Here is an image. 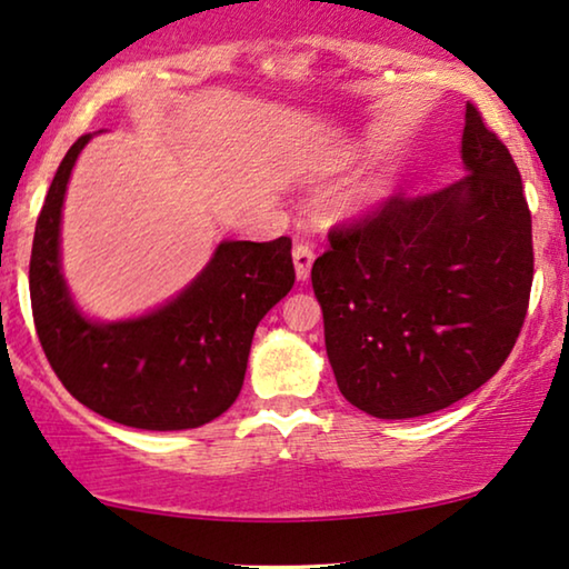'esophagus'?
<instances>
[{"instance_id": "obj_1", "label": "esophagus", "mask_w": 569, "mask_h": 569, "mask_svg": "<svg viewBox=\"0 0 569 569\" xmlns=\"http://www.w3.org/2000/svg\"><path fill=\"white\" fill-rule=\"evenodd\" d=\"M311 266H315V250L309 244L299 242L293 247V268H296V278L299 281H307L311 273Z\"/></svg>"}]
</instances>
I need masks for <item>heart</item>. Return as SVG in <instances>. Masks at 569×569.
I'll use <instances>...</instances> for the list:
<instances>
[{
	"instance_id": "obj_1",
	"label": "heart",
	"mask_w": 569,
	"mask_h": 569,
	"mask_svg": "<svg viewBox=\"0 0 569 569\" xmlns=\"http://www.w3.org/2000/svg\"><path fill=\"white\" fill-rule=\"evenodd\" d=\"M387 196L389 193L383 188H368L361 196H356V211H373V208H379L387 201Z\"/></svg>"
}]
</instances>
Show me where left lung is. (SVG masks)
<instances>
[{
    "label": "left lung",
    "instance_id": "1",
    "mask_svg": "<svg viewBox=\"0 0 569 569\" xmlns=\"http://www.w3.org/2000/svg\"><path fill=\"white\" fill-rule=\"evenodd\" d=\"M461 162L453 186L332 229L311 266L335 379L373 418L459 402L498 373L523 327L531 213L513 157L471 102Z\"/></svg>",
    "mask_w": 569,
    "mask_h": 569
}]
</instances>
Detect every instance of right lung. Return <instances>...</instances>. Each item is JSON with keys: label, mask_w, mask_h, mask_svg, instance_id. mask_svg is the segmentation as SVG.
<instances>
[{"label": "right lung", "mask_w": 569, "mask_h": 569, "mask_svg": "<svg viewBox=\"0 0 569 569\" xmlns=\"http://www.w3.org/2000/svg\"><path fill=\"white\" fill-rule=\"evenodd\" d=\"M92 136L71 143L36 223L30 303L38 340L69 395L102 418L141 430L201 428L234 405L252 335L291 291V239H223L162 307L116 322L87 317L61 273V208Z\"/></svg>", "instance_id": "1"}]
</instances>
